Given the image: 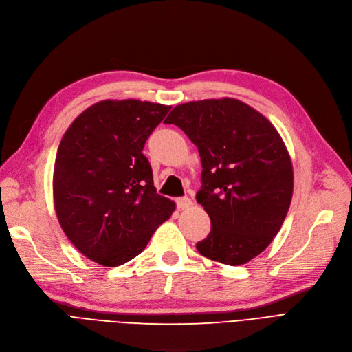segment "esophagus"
<instances>
[{"mask_svg":"<svg viewBox=\"0 0 352 352\" xmlns=\"http://www.w3.org/2000/svg\"><path fill=\"white\" fill-rule=\"evenodd\" d=\"M192 205V201L188 198V196H184V198H177L176 199V206L179 209H186Z\"/></svg>","mask_w":352,"mask_h":352,"instance_id":"1","label":"esophagus"}]
</instances>
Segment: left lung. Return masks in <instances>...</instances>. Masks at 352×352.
<instances>
[{
  "label": "left lung",
  "instance_id": "8db88e82",
  "mask_svg": "<svg viewBox=\"0 0 352 352\" xmlns=\"http://www.w3.org/2000/svg\"><path fill=\"white\" fill-rule=\"evenodd\" d=\"M198 147L202 162L196 201L210 218L201 254L245 264L270 245L293 193L289 153L270 121L247 104L223 98L177 105L164 120Z\"/></svg>",
  "mask_w": 352,
  "mask_h": 352
}]
</instances>
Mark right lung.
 Wrapping results in <instances>:
<instances>
[{
	"mask_svg": "<svg viewBox=\"0 0 352 352\" xmlns=\"http://www.w3.org/2000/svg\"><path fill=\"white\" fill-rule=\"evenodd\" d=\"M170 108L101 101L65 133L54 162V208L66 236L89 260L105 267L130 261L175 210L154 188L143 154Z\"/></svg>",
	"mask_w": 352,
	"mask_h": 352,
	"instance_id": "obj_1",
	"label": "right lung"
}]
</instances>
